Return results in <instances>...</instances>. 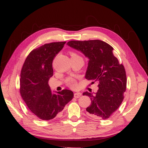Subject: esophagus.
Returning <instances> with one entry per match:
<instances>
[{
    "mask_svg": "<svg viewBox=\"0 0 148 148\" xmlns=\"http://www.w3.org/2000/svg\"><path fill=\"white\" fill-rule=\"evenodd\" d=\"M74 96L76 99H77V98H79V97L81 96V93H75L74 94Z\"/></svg>",
    "mask_w": 148,
    "mask_h": 148,
    "instance_id": "1",
    "label": "esophagus"
}]
</instances>
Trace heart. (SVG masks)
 Returning a JSON list of instances; mask_svg holds the SVG:
<instances>
[{
  "label": "heart",
  "mask_w": 148,
  "mask_h": 148,
  "mask_svg": "<svg viewBox=\"0 0 148 148\" xmlns=\"http://www.w3.org/2000/svg\"><path fill=\"white\" fill-rule=\"evenodd\" d=\"M71 57H80L79 55L76 54V53H74V52H72L71 53ZM67 83L69 84H70V85L72 86H76V83H75L74 80L72 79H67Z\"/></svg>",
  "instance_id": "1"
}]
</instances>
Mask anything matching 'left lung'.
<instances>
[{
  "instance_id": "8db88e82",
  "label": "left lung",
  "mask_w": 148,
  "mask_h": 148,
  "mask_svg": "<svg viewBox=\"0 0 148 148\" xmlns=\"http://www.w3.org/2000/svg\"><path fill=\"white\" fill-rule=\"evenodd\" d=\"M67 45L88 58L85 78L92 80V83H99L97 93H83L88 96L92 101L86 108L88 114L94 118H109L124 99L127 86L124 66L113 55L112 47L102 40H71Z\"/></svg>"
}]
</instances>
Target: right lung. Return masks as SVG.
Instances as JSON below:
<instances>
[{"label": "right lung", "instance_id": "right-lung-1", "mask_svg": "<svg viewBox=\"0 0 148 148\" xmlns=\"http://www.w3.org/2000/svg\"><path fill=\"white\" fill-rule=\"evenodd\" d=\"M66 42L45 44L32 50L25 61L20 74V94L33 114L42 120H49L61 114L73 99L69 90L52 93L48 84L53 75L52 63Z\"/></svg>", "mask_w": 148, "mask_h": 148}]
</instances>
